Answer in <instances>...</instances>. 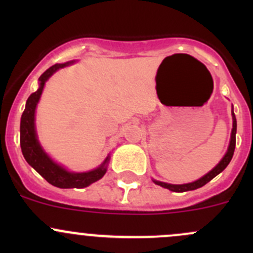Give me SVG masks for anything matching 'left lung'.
<instances>
[{
	"instance_id": "8db88e82",
	"label": "left lung",
	"mask_w": 253,
	"mask_h": 253,
	"mask_svg": "<svg viewBox=\"0 0 253 253\" xmlns=\"http://www.w3.org/2000/svg\"><path fill=\"white\" fill-rule=\"evenodd\" d=\"M231 115H233V131H231V139H230V144H229V148H228V152H226V154L224 155L223 159L220 160V163H219V164L216 165V167L214 168L211 171H209L208 174L203 176V177H201L200 180L195 181V182H191V183H185V185H171V183L160 182V181H154V182L157 183V185L162 186V187L172 191V192H186V191H192V190H196V188L202 187V186H205L206 183H208L211 178H214L216 175L220 174V172L223 171V170L229 165V163H230L231 158H233V155H234V150H235L236 117H235V115H234V111L231 112Z\"/></svg>"
}]
</instances>
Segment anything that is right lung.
I'll return each mask as SVG.
<instances>
[{
  "label": "right lung",
  "instance_id": "1",
  "mask_svg": "<svg viewBox=\"0 0 253 253\" xmlns=\"http://www.w3.org/2000/svg\"><path fill=\"white\" fill-rule=\"evenodd\" d=\"M73 63V61L66 63H60V65L51 66L48 70L45 71L42 76H40V86L35 93L28 98L27 104H25V109L23 111L22 119H20V148H22V153L24 155L25 160L30 167L34 168L45 180L51 185L56 186L60 188H83L89 186L90 183L95 182V181L100 180L106 172V163H108L109 158H106L105 162L103 163L101 167L98 169L91 170L88 172H70L58 164L53 163L52 160L48 158L46 153L42 150L40 147L39 142H38L37 133H35V125H34V117H35V108L39 101L40 95L44 89L45 82L47 81L48 77L53 75L60 68L66 67V66Z\"/></svg>",
  "mask_w": 253,
  "mask_h": 253
}]
</instances>
